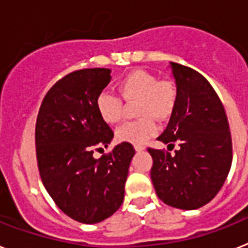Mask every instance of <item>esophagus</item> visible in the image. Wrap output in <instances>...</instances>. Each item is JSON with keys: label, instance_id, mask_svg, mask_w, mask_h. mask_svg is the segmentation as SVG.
I'll return each mask as SVG.
<instances>
[{"label": "esophagus", "instance_id": "esophagus-1", "mask_svg": "<svg viewBox=\"0 0 248 248\" xmlns=\"http://www.w3.org/2000/svg\"><path fill=\"white\" fill-rule=\"evenodd\" d=\"M135 150H136L137 153H140V151L145 150V146H142V145H135Z\"/></svg>", "mask_w": 248, "mask_h": 248}]
</instances>
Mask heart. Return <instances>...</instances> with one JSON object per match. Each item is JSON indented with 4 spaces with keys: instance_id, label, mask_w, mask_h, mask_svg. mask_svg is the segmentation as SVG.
I'll use <instances>...</instances> for the list:
<instances>
[{
    "instance_id": "1",
    "label": "heart",
    "mask_w": 248,
    "mask_h": 248,
    "mask_svg": "<svg viewBox=\"0 0 248 248\" xmlns=\"http://www.w3.org/2000/svg\"><path fill=\"white\" fill-rule=\"evenodd\" d=\"M118 93L124 101H137V116L143 117L128 122L117 131L122 142L143 145L155 136L157 127L151 117L165 120L176 106L178 91L171 80H159L153 73L136 69L127 73L117 84ZM95 107L99 117L107 124H116L122 120L124 108L117 95L102 92L97 97Z\"/></svg>"
}]
</instances>
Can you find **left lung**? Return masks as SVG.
Returning <instances> with one entry per match:
<instances>
[{
  "label": "left lung",
  "instance_id": "8db88e82",
  "mask_svg": "<svg viewBox=\"0 0 248 248\" xmlns=\"http://www.w3.org/2000/svg\"><path fill=\"white\" fill-rule=\"evenodd\" d=\"M178 98L169 124L157 140L178 142L175 155L147 149L151 180L165 204L198 209L217 195L232 164V139L223 105L204 77L170 62Z\"/></svg>",
  "mask_w": 248,
  "mask_h": 248
}]
</instances>
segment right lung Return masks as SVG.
<instances>
[{
	"mask_svg": "<svg viewBox=\"0 0 248 248\" xmlns=\"http://www.w3.org/2000/svg\"><path fill=\"white\" fill-rule=\"evenodd\" d=\"M111 79V69L106 68L70 73L46 93L36 120L44 186L66 216L85 224L102 222L121 207L135 155L131 143L121 142L109 155L93 156L95 147H107L113 140L95 107Z\"/></svg>",
	"mask_w": 248,
	"mask_h": 248,
	"instance_id": "right-lung-1",
	"label": "right lung"
}]
</instances>
